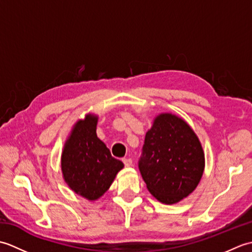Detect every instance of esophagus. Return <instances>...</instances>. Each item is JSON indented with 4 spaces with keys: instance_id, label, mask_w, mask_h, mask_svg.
Segmentation results:
<instances>
[{
    "instance_id": "1",
    "label": "esophagus",
    "mask_w": 252,
    "mask_h": 252,
    "mask_svg": "<svg viewBox=\"0 0 252 252\" xmlns=\"http://www.w3.org/2000/svg\"><path fill=\"white\" fill-rule=\"evenodd\" d=\"M122 161H123V163H125L126 167H131L132 165V159H130V158H123Z\"/></svg>"
}]
</instances>
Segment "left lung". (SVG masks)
Here are the masks:
<instances>
[{
    "instance_id": "left-lung-1",
    "label": "left lung",
    "mask_w": 252,
    "mask_h": 252,
    "mask_svg": "<svg viewBox=\"0 0 252 252\" xmlns=\"http://www.w3.org/2000/svg\"><path fill=\"white\" fill-rule=\"evenodd\" d=\"M138 169L149 192L172 205L195 190L205 169V154L183 119L160 114L145 135Z\"/></svg>"
}]
</instances>
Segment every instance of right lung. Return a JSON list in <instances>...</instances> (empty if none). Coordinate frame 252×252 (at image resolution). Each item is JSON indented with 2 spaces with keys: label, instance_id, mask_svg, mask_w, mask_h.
Returning <instances> with one entry per match:
<instances>
[{
  "label": "right lung",
  "instance_id": "right-lung-1",
  "mask_svg": "<svg viewBox=\"0 0 252 252\" xmlns=\"http://www.w3.org/2000/svg\"><path fill=\"white\" fill-rule=\"evenodd\" d=\"M97 116L87 115L74 125L62 154V171L76 194L96 200L103 196L125 167L96 135Z\"/></svg>",
  "mask_w": 252,
  "mask_h": 252
}]
</instances>
